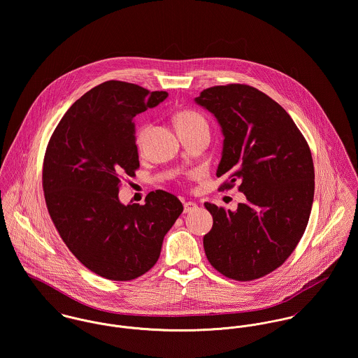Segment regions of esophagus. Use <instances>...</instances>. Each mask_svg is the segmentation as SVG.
<instances>
[{"label": "esophagus", "mask_w": 358, "mask_h": 358, "mask_svg": "<svg viewBox=\"0 0 358 358\" xmlns=\"http://www.w3.org/2000/svg\"><path fill=\"white\" fill-rule=\"evenodd\" d=\"M196 203H194V201H185L184 203V213H191V211H194V210H196Z\"/></svg>", "instance_id": "obj_1"}]
</instances>
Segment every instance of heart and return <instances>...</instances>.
I'll return each instance as SVG.
<instances>
[{"label": "heart", "instance_id": "heart-1", "mask_svg": "<svg viewBox=\"0 0 358 358\" xmlns=\"http://www.w3.org/2000/svg\"><path fill=\"white\" fill-rule=\"evenodd\" d=\"M176 126L178 131H184V130H191V129H196L200 126H208L206 118L195 110H184L180 111L176 115ZM150 124L148 123H143L140 126H137V129L134 130V143L138 148L143 147L145 136L148 133Z\"/></svg>", "mask_w": 358, "mask_h": 358}]
</instances>
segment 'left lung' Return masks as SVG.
Segmentation results:
<instances>
[{
	"mask_svg": "<svg viewBox=\"0 0 358 358\" xmlns=\"http://www.w3.org/2000/svg\"><path fill=\"white\" fill-rule=\"evenodd\" d=\"M224 134L217 176L221 191L238 184L247 198L231 211L211 203L213 228L203 245L225 278L250 281L269 275L303 236L315 196L312 152L287 111L261 90L240 83L204 89L195 99Z\"/></svg>",
	"mask_w": 358,
	"mask_h": 358,
	"instance_id": "obj_1",
	"label": "left lung"
}]
</instances>
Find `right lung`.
Wrapping results in <instances>:
<instances>
[{"label":"right lung","mask_w":358,"mask_h":358,"mask_svg":"<svg viewBox=\"0 0 358 358\" xmlns=\"http://www.w3.org/2000/svg\"><path fill=\"white\" fill-rule=\"evenodd\" d=\"M166 97L129 82H103L69 108L48 143L42 188L49 215L69 250L101 278L147 273L184 210L160 189L143 206L118 198L122 180L140 167L133 118Z\"/></svg>","instance_id":"add662e5"}]
</instances>
